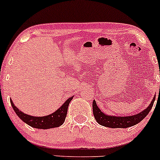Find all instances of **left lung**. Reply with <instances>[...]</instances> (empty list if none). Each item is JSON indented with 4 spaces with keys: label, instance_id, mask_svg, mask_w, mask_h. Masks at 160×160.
I'll use <instances>...</instances> for the list:
<instances>
[{
    "label": "left lung",
    "instance_id": "1",
    "mask_svg": "<svg viewBox=\"0 0 160 160\" xmlns=\"http://www.w3.org/2000/svg\"><path fill=\"white\" fill-rule=\"evenodd\" d=\"M155 99H156V96L153 97V99L152 100L149 105L142 112L138 113V114L128 116H116L106 115L98 107L96 102L94 100L92 103L93 114H94L96 121L102 126L110 128H128L140 123L149 113L150 110L152 109L153 104H154Z\"/></svg>",
    "mask_w": 160,
    "mask_h": 160
}]
</instances>
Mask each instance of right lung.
<instances>
[{
  "label": "right lung",
  "instance_id": "obj_1",
  "mask_svg": "<svg viewBox=\"0 0 160 160\" xmlns=\"http://www.w3.org/2000/svg\"><path fill=\"white\" fill-rule=\"evenodd\" d=\"M73 97H71L68 98L64 103L62 104L59 108L54 112L53 113L50 115H48L45 116H33L30 115H27L26 113L20 111L15 105L12 99L10 100L12 106L13 108L14 111L16 113L17 116L22 120L24 123L28 124L29 126L32 127L33 128L37 129H50V128H58L61 125L63 124L66 119V116L67 115L68 106L69 105V102L72 99Z\"/></svg>",
  "mask_w": 160,
  "mask_h": 160
}]
</instances>
